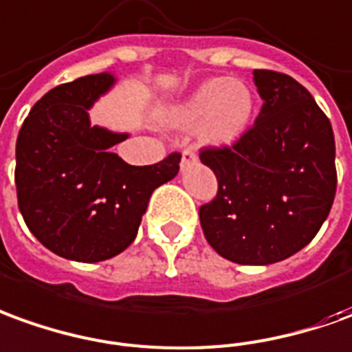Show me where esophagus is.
I'll list each match as a JSON object with an SVG mask.
<instances>
[{
	"mask_svg": "<svg viewBox=\"0 0 352 352\" xmlns=\"http://www.w3.org/2000/svg\"><path fill=\"white\" fill-rule=\"evenodd\" d=\"M197 162V155L193 151H190V149H186V151L182 153V162H180V166H182V170L184 168H188V166H191V164H195Z\"/></svg>",
	"mask_w": 352,
	"mask_h": 352,
	"instance_id": "obj_1",
	"label": "esophagus"
}]
</instances>
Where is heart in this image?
<instances>
[{
  "label": "heart",
  "instance_id": "b5f03b06",
  "mask_svg": "<svg viewBox=\"0 0 352 352\" xmlns=\"http://www.w3.org/2000/svg\"><path fill=\"white\" fill-rule=\"evenodd\" d=\"M254 113L253 89L243 80L210 78L164 111V122L176 130L197 126L205 147L224 149L237 144Z\"/></svg>",
  "mask_w": 352,
  "mask_h": 352
}]
</instances>
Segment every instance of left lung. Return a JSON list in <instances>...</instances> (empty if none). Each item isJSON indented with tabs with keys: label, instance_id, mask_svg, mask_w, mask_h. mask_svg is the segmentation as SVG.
<instances>
[{
	"label": "left lung",
	"instance_id": "left-lung-1",
	"mask_svg": "<svg viewBox=\"0 0 352 352\" xmlns=\"http://www.w3.org/2000/svg\"><path fill=\"white\" fill-rule=\"evenodd\" d=\"M263 99L234 147L203 149L217 199L199 208L203 234L237 264L280 263L309 245L336 197V140L309 89L274 70H253Z\"/></svg>",
	"mask_w": 352,
	"mask_h": 352
}]
</instances>
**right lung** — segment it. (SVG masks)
Segmentation results:
<instances>
[{
	"instance_id": "obj_1",
	"label": "right lung",
	"mask_w": 352,
	"mask_h": 352,
	"mask_svg": "<svg viewBox=\"0 0 352 352\" xmlns=\"http://www.w3.org/2000/svg\"><path fill=\"white\" fill-rule=\"evenodd\" d=\"M116 80L99 72L50 89L16 138L14 184L24 222L43 247L76 263L122 253L153 191L180 170L178 153L151 166L128 164L111 147L130 134L91 124L89 109Z\"/></svg>"
}]
</instances>
